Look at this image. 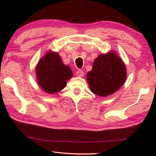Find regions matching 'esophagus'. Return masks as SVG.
I'll return each instance as SVG.
<instances>
[{
  "label": "esophagus",
  "instance_id": "obj_1",
  "mask_svg": "<svg viewBox=\"0 0 156 156\" xmlns=\"http://www.w3.org/2000/svg\"><path fill=\"white\" fill-rule=\"evenodd\" d=\"M76 75H77V76H79V77H83L84 76V72L82 70H78L76 72Z\"/></svg>",
  "mask_w": 156,
  "mask_h": 156
}]
</instances>
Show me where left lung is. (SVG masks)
Segmentation results:
<instances>
[{
    "instance_id": "left-lung-1",
    "label": "left lung",
    "mask_w": 156,
    "mask_h": 156,
    "mask_svg": "<svg viewBox=\"0 0 156 156\" xmlns=\"http://www.w3.org/2000/svg\"><path fill=\"white\" fill-rule=\"evenodd\" d=\"M126 78L125 65L113 52L100 55L94 60L92 69L87 73L91 91L104 97L118 90L125 83Z\"/></svg>"
}]
</instances>
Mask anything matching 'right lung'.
I'll return each mask as SVG.
<instances>
[{"label":"right lung","instance_id":"obj_1","mask_svg":"<svg viewBox=\"0 0 156 156\" xmlns=\"http://www.w3.org/2000/svg\"><path fill=\"white\" fill-rule=\"evenodd\" d=\"M36 73L39 85L48 94L61 91L73 73L69 66L63 64L57 53L49 52L36 66Z\"/></svg>","mask_w":156,"mask_h":156}]
</instances>
